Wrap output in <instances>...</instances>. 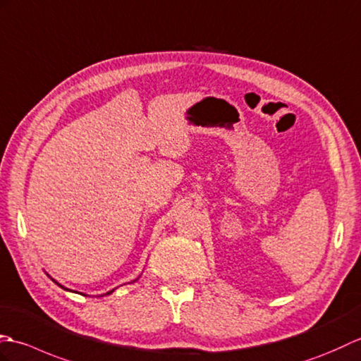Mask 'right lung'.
Returning <instances> with one entry per match:
<instances>
[{
	"label": "right lung",
	"instance_id": "1",
	"mask_svg": "<svg viewBox=\"0 0 361 361\" xmlns=\"http://www.w3.org/2000/svg\"><path fill=\"white\" fill-rule=\"evenodd\" d=\"M137 279H139V278H135V279H134V281H137ZM52 281H54L55 284H57V286H60V287H61V289H65V290H69V289H66V287H65V286H61L60 283H57V281H55V279H52ZM134 281H131V283H134ZM69 292H74V290H69ZM113 292H114V289H113V290H109V292H106V293H103V295H111V293H113Z\"/></svg>",
	"mask_w": 361,
	"mask_h": 361
}]
</instances>
